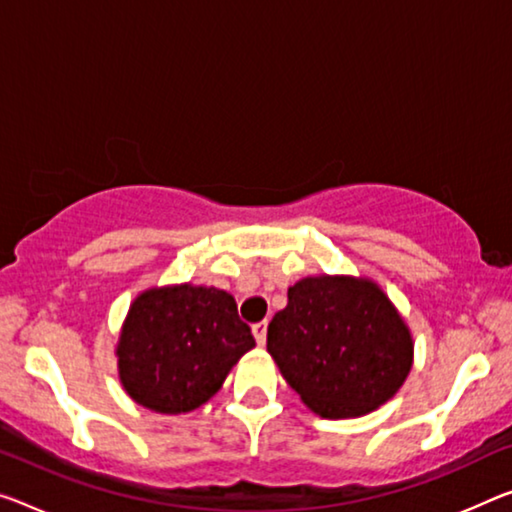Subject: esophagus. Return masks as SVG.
<instances>
[{
    "instance_id": "obj_1",
    "label": "esophagus",
    "mask_w": 512,
    "mask_h": 512,
    "mask_svg": "<svg viewBox=\"0 0 512 512\" xmlns=\"http://www.w3.org/2000/svg\"><path fill=\"white\" fill-rule=\"evenodd\" d=\"M251 332H254V338L258 345H265V338H267V322H256L254 327H251Z\"/></svg>"
}]
</instances>
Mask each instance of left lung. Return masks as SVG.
I'll use <instances>...</instances> for the list:
<instances>
[{
  "label": "left lung",
  "instance_id": "left-lung-1",
  "mask_svg": "<svg viewBox=\"0 0 512 512\" xmlns=\"http://www.w3.org/2000/svg\"><path fill=\"white\" fill-rule=\"evenodd\" d=\"M267 352L306 407L352 419L387 403L412 368L414 343L371 279L306 277L267 327Z\"/></svg>",
  "mask_w": 512,
  "mask_h": 512
}]
</instances>
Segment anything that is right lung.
<instances>
[{
  "label": "right lung",
  "instance_id": "1",
  "mask_svg": "<svg viewBox=\"0 0 512 512\" xmlns=\"http://www.w3.org/2000/svg\"><path fill=\"white\" fill-rule=\"evenodd\" d=\"M254 345L226 290L192 283L151 288L132 302L123 322L119 377L128 396L148 410L192 412L222 389Z\"/></svg>",
  "mask_w": 512,
  "mask_h": 512
}]
</instances>
